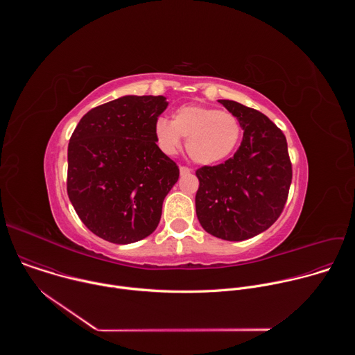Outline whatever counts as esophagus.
Segmentation results:
<instances>
[{"mask_svg": "<svg viewBox=\"0 0 355 355\" xmlns=\"http://www.w3.org/2000/svg\"><path fill=\"white\" fill-rule=\"evenodd\" d=\"M191 173V168L189 167H187V166H181L180 167V174L181 175H187V174H189Z\"/></svg>", "mask_w": 355, "mask_h": 355, "instance_id": "34e87169", "label": "esophagus"}]
</instances>
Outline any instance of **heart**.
<instances>
[{
    "label": "heart",
    "mask_w": 355,
    "mask_h": 355,
    "mask_svg": "<svg viewBox=\"0 0 355 355\" xmlns=\"http://www.w3.org/2000/svg\"><path fill=\"white\" fill-rule=\"evenodd\" d=\"M155 133L159 146L168 155L181 146V137H188L187 151L192 162L212 166L227 159L241 136V125L236 115L207 107H181L171 122L160 118Z\"/></svg>",
    "instance_id": "b5f03b06"
}]
</instances>
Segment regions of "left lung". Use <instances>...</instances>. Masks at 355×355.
<instances>
[{"instance_id":"1","label":"left lung","mask_w":355,"mask_h":355,"mask_svg":"<svg viewBox=\"0 0 355 355\" xmlns=\"http://www.w3.org/2000/svg\"><path fill=\"white\" fill-rule=\"evenodd\" d=\"M219 103L240 121L243 141L233 157L196 170V216L215 237L241 241L267 230L284 211L292 164L282 130L257 110Z\"/></svg>"}]
</instances>
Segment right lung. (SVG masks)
Here are the masks:
<instances>
[{"label":"right lung","instance_id":"right-lung-1","mask_svg":"<svg viewBox=\"0 0 355 355\" xmlns=\"http://www.w3.org/2000/svg\"><path fill=\"white\" fill-rule=\"evenodd\" d=\"M163 95H126L88 111L67 150V193L81 222L116 244L153 233L163 200L180 177L156 144Z\"/></svg>","mask_w":355,"mask_h":355}]
</instances>
